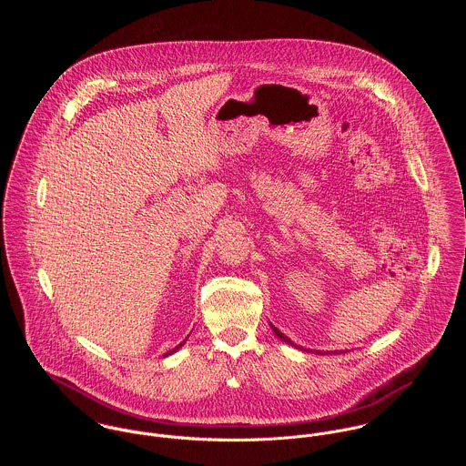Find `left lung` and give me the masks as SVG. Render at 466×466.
Returning <instances> with one entry per match:
<instances>
[{
	"mask_svg": "<svg viewBox=\"0 0 466 466\" xmlns=\"http://www.w3.org/2000/svg\"><path fill=\"white\" fill-rule=\"evenodd\" d=\"M270 329H272V332H274V333H276V335H278V339H281V340H285V342H287V344H290V346H296V344H294V342H292V340H290V339H289V337H287V335H285V333L279 332V330H278V329H274V327H272V325H270ZM296 348H298V346H296ZM316 351H318V353H319V355H323V351H319V350H316ZM335 353H340V351H335ZM342 353H344V351H342Z\"/></svg>",
	"mask_w": 466,
	"mask_h": 466,
	"instance_id": "left-lung-1",
	"label": "left lung"
}]
</instances>
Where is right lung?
Wrapping results in <instances>:
<instances>
[{
    "label": "right lung",
    "instance_id": "obj_1",
    "mask_svg": "<svg viewBox=\"0 0 466 466\" xmlns=\"http://www.w3.org/2000/svg\"><path fill=\"white\" fill-rule=\"evenodd\" d=\"M185 340H187V339H185ZM185 340H183V342H181V344H179V346H176V348H174V350H170V351H167V353H165V355H172V353H174V351H177V350H179V348H181V346H183V344H185Z\"/></svg>",
    "mask_w": 466,
    "mask_h": 466
}]
</instances>
